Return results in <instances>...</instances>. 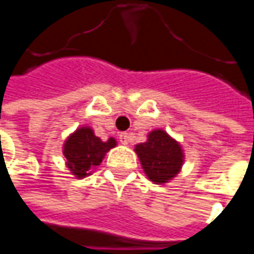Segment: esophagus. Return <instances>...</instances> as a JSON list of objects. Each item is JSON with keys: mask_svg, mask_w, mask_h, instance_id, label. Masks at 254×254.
<instances>
[{"mask_svg": "<svg viewBox=\"0 0 254 254\" xmlns=\"http://www.w3.org/2000/svg\"><path fill=\"white\" fill-rule=\"evenodd\" d=\"M119 141H121L124 145H127V144L132 141V138H130V135H129V133H127V132H122V133L119 135Z\"/></svg>", "mask_w": 254, "mask_h": 254, "instance_id": "esophagus-1", "label": "esophagus"}]
</instances>
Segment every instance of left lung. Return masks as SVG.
<instances>
[{
  "mask_svg": "<svg viewBox=\"0 0 254 254\" xmlns=\"http://www.w3.org/2000/svg\"><path fill=\"white\" fill-rule=\"evenodd\" d=\"M141 166L154 184H166L178 175L184 163V153L172 136L156 129L148 133V139L135 145Z\"/></svg>",
  "mask_w": 254,
  "mask_h": 254,
  "instance_id": "left-lung-1",
  "label": "left lung"
}]
</instances>
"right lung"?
I'll return each instance as SVG.
<instances>
[{"mask_svg": "<svg viewBox=\"0 0 254 254\" xmlns=\"http://www.w3.org/2000/svg\"><path fill=\"white\" fill-rule=\"evenodd\" d=\"M116 147V139L109 138L101 141L94 135L91 127H83L76 129L64 142L63 154L66 157V165L76 178L91 175V171L98 166L106 153Z\"/></svg>", "mask_w": 254, "mask_h": 254, "instance_id": "right-lung-1", "label": "right lung"}]
</instances>
